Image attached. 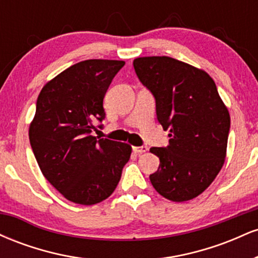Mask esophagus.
Returning a JSON list of instances; mask_svg holds the SVG:
<instances>
[{
	"mask_svg": "<svg viewBox=\"0 0 258 258\" xmlns=\"http://www.w3.org/2000/svg\"><path fill=\"white\" fill-rule=\"evenodd\" d=\"M133 152H135L136 154H143L148 152V147L147 146H142V147H133Z\"/></svg>",
	"mask_w": 258,
	"mask_h": 258,
	"instance_id": "34e87169",
	"label": "esophagus"
}]
</instances>
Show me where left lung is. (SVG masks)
<instances>
[{
    "label": "left lung",
    "mask_w": 258,
    "mask_h": 258,
    "mask_svg": "<svg viewBox=\"0 0 258 258\" xmlns=\"http://www.w3.org/2000/svg\"><path fill=\"white\" fill-rule=\"evenodd\" d=\"M141 82L153 93L158 121L168 130L166 148H150L160 159L150 182L176 203L197 198L224 164L230 116L211 76L171 57L133 60Z\"/></svg>",
    "instance_id": "1"
}]
</instances>
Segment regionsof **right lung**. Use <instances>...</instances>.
Wrapping results in <instances>:
<instances>
[{
    "label": "right lung",
    "instance_id": "add662e5",
    "mask_svg": "<svg viewBox=\"0 0 258 258\" xmlns=\"http://www.w3.org/2000/svg\"><path fill=\"white\" fill-rule=\"evenodd\" d=\"M123 60L88 59L47 82L29 139L44 178L65 199L94 205L112 194L131 156L127 143L92 136L105 117L103 99Z\"/></svg>",
    "mask_w": 258,
    "mask_h": 258
}]
</instances>
